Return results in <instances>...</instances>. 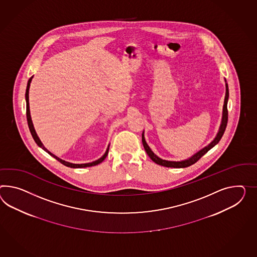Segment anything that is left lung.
Segmentation results:
<instances>
[{
  "mask_svg": "<svg viewBox=\"0 0 257 257\" xmlns=\"http://www.w3.org/2000/svg\"><path fill=\"white\" fill-rule=\"evenodd\" d=\"M225 82V97H224V106H223V114H222V121H221V125L219 127L217 135L215 136V138L213 139V141H211V143L207 146H205L204 148H202L201 150L197 152L196 154H194L192 157L187 159L181 160V161H171V160H166L158 157L154 152L152 151L151 148L149 147V145H147L146 141L145 139V132H143L142 135V141H143V145L145 147V151L147 153V155L149 156V158L152 160L157 163V164L163 166V167H168V168H186L189 167L191 165L195 164L198 161L199 158L202 156H204L205 154L209 150H211L212 147H214L220 142L221 138L224 135L225 127L227 125V118H228V112H227V101L229 98V91H228V85L226 83V80L224 79Z\"/></svg>",
  "mask_w": 257,
  "mask_h": 257,
  "instance_id": "left-lung-1",
  "label": "left lung"
}]
</instances>
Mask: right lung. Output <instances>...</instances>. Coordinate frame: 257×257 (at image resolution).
Instances as JSON below:
<instances>
[{"label":"right lung","mask_w":257,"mask_h":257,"mask_svg":"<svg viewBox=\"0 0 257 257\" xmlns=\"http://www.w3.org/2000/svg\"><path fill=\"white\" fill-rule=\"evenodd\" d=\"M33 76H32L29 81H28V84H27V88H26V94H25V98H26V110H27V121H28V125H29V128H30V132L32 133V136H33V140L35 141V143L37 144V145L41 147L43 150H45L46 153H48L51 157H53L54 158H56L57 160H59L60 163H62L63 165H65L67 167H70V168H73V169H77V168H86V167H92V166H96V165L99 164V163H101L104 159H105L106 157H107V155H108V152H109V146L110 145H108V147H107V149H106V152L104 153V155L101 157V158H99V159H97V160H95V161H93V162H90V163H84V164H74V163H71V162H68V161H65V160H63V159H61V158H58L57 156H55L54 154H52L51 152L48 151L47 149H46V147L44 146L43 145V143L41 142V140H40L39 137H38V135H37V133L35 132V130H34V126H33V120H32V116H31V112H30V103H29V90H30V86H31V83H32V80H33Z\"/></svg>","instance_id":"right-lung-1"}]
</instances>
